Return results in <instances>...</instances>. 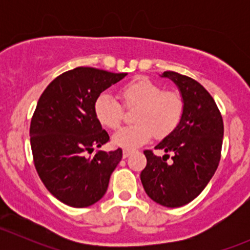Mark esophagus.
<instances>
[{
    "mask_svg": "<svg viewBox=\"0 0 250 250\" xmlns=\"http://www.w3.org/2000/svg\"><path fill=\"white\" fill-rule=\"evenodd\" d=\"M129 155H132V151H130V150H123V158H127Z\"/></svg>",
    "mask_w": 250,
    "mask_h": 250,
    "instance_id": "obj_1",
    "label": "esophagus"
}]
</instances>
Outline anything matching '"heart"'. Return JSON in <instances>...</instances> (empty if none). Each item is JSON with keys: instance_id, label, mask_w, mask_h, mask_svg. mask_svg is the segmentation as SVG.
Instances as JSON below:
<instances>
[{"instance_id": "b5f03b06", "label": "heart", "mask_w": 250, "mask_h": 250, "mask_svg": "<svg viewBox=\"0 0 250 250\" xmlns=\"http://www.w3.org/2000/svg\"><path fill=\"white\" fill-rule=\"evenodd\" d=\"M125 107H135L133 125L121 128L112 135L115 145L134 148L151 140L153 134L165 138L175 130L183 118L184 99L175 90H165L157 83L145 77L135 78L125 83L120 90ZM94 113L100 123L110 129L120 127L123 109L110 93L98 95Z\"/></svg>"}]
</instances>
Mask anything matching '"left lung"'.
<instances>
[{
  "label": "left lung",
  "mask_w": 250,
  "mask_h": 250,
  "mask_svg": "<svg viewBox=\"0 0 250 250\" xmlns=\"http://www.w3.org/2000/svg\"><path fill=\"white\" fill-rule=\"evenodd\" d=\"M178 85L184 99V113L173 133L155 148L166 152L158 157L144 151L146 167L140 174L148 197L168 208L185 206L195 200L208 185L220 162L224 122L213 97L193 78L174 71H165ZM168 153L173 161L167 162Z\"/></svg>",
  "instance_id": "8db88e82"
}]
</instances>
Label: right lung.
<instances>
[{
	"label": "right lung",
	"instance_id": "right-lung-1",
	"mask_svg": "<svg viewBox=\"0 0 250 250\" xmlns=\"http://www.w3.org/2000/svg\"><path fill=\"white\" fill-rule=\"evenodd\" d=\"M125 76L80 66L54 78L40 97L30 125L32 156L42 183L60 202L84 208L106 192L122 148L88 156L110 140L94 103Z\"/></svg>",
	"mask_w": 250,
	"mask_h": 250
}]
</instances>
